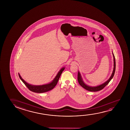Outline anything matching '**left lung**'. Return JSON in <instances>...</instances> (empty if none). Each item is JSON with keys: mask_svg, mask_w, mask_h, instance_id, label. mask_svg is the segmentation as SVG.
Instances as JSON below:
<instances>
[{"mask_svg": "<svg viewBox=\"0 0 130 130\" xmlns=\"http://www.w3.org/2000/svg\"><path fill=\"white\" fill-rule=\"evenodd\" d=\"M112 55H113V59H114L113 60L114 61V68H113L111 75L108 80H107L103 84H101L99 85L96 86H91L88 85L87 84L85 83V82H84V80L82 78V75H81V73H80L79 71H78V83L80 84V86H82V87L84 88V89H85L87 91H100L103 89L106 86H107L108 84L110 82V80L112 79L113 77H114V74H115V71H116V60H115V57L113 52H112Z\"/></svg>", "mask_w": 130, "mask_h": 130, "instance_id": "obj_1", "label": "left lung"}]
</instances>
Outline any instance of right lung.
I'll list each match as a JSON object with an SVG mask.
<instances>
[{
  "label": "right lung",
  "instance_id": "1",
  "mask_svg": "<svg viewBox=\"0 0 130 130\" xmlns=\"http://www.w3.org/2000/svg\"><path fill=\"white\" fill-rule=\"evenodd\" d=\"M65 68V67H62L53 79L49 83L43 84V85H32V84H28L26 82L23 78H22L19 73H18V74H19V76L20 77V79L22 80V81L23 82L26 86L30 91L34 92L41 93L46 92L50 91L55 87V86L56 85L57 83L59 81V78L60 77L61 74L62 73V71H64Z\"/></svg>",
  "mask_w": 130,
  "mask_h": 130
}]
</instances>
